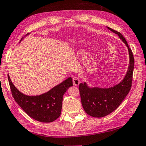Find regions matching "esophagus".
<instances>
[{"mask_svg":"<svg viewBox=\"0 0 146 146\" xmlns=\"http://www.w3.org/2000/svg\"><path fill=\"white\" fill-rule=\"evenodd\" d=\"M80 80L79 79V78L78 77H74L73 78V84L74 86H78V85L80 84Z\"/></svg>","mask_w":146,"mask_h":146,"instance_id":"esophagus-1","label":"esophagus"}]
</instances>
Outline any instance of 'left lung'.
Instances as JSON below:
<instances>
[{"label":"left lung","mask_w":146,"mask_h":146,"mask_svg":"<svg viewBox=\"0 0 146 146\" xmlns=\"http://www.w3.org/2000/svg\"><path fill=\"white\" fill-rule=\"evenodd\" d=\"M106 27L117 35L127 47L129 55V64L126 75L115 86L108 88L90 87L86 82L79 85L82 106L88 115L94 117H102L111 113L121 104L131 88L134 59L133 52L123 35L117 31Z\"/></svg>","instance_id":"1"}]
</instances>
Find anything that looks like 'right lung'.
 <instances>
[{
    "instance_id": "1",
    "label": "right lung",
    "mask_w": 146,
    "mask_h": 146,
    "mask_svg": "<svg viewBox=\"0 0 146 146\" xmlns=\"http://www.w3.org/2000/svg\"><path fill=\"white\" fill-rule=\"evenodd\" d=\"M23 39L22 38L21 41ZM8 78L15 102L29 116L42 123L54 121L59 117L64 94L69 87L73 86L72 79L70 77L46 93L30 96L22 93L15 87L9 74Z\"/></svg>"
}]
</instances>
